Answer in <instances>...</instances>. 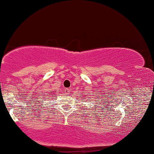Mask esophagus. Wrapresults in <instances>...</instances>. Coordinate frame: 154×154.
<instances>
[{"label":"esophagus","instance_id":"34e87169","mask_svg":"<svg viewBox=\"0 0 154 154\" xmlns=\"http://www.w3.org/2000/svg\"><path fill=\"white\" fill-rule=\"evenodd\" d=\"M64 92H65V94H66L68 95L70 92V90H69V89H65V90H64Z\"/></svg>","mask_w":154,"mask_h":154}]
</instances>
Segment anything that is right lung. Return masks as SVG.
Segmentation results:
<instances>
[{"label": "right lung", "mask_w": 154, "mask_h": 154, "mask_svg": "<svg viewBox=\"0 0 154 154\" xmlns=\"http://www.w3.org/2000/svg\"><path fill=\"white\" fill-rule=\"evenodd\" d=\"M51 92H52V91H51ZM50 94H49V95H50Z\"/></svg>", "instance_id": "right-lung-1"}]
</instances>
